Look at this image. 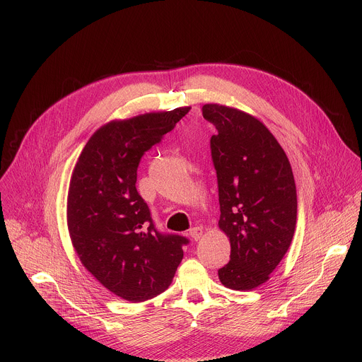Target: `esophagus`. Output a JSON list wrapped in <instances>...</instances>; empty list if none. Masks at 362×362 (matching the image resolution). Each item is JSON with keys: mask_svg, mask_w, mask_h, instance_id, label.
<instances>
[{"mask_svg": "<svg viewBox=\"0 0 362 362\" xmlns=\"http://www.w3.org/2000/svg\"><path fill=\"white\" fill-rule=\"evenodd\" d=\"M189 235H190V238H192L193 240H199L200 236H202V228H199V226L192 228V229L189 230Z\"/></svg>", "mask_w": 362, "mask_h": 362, "instance_id": "obj_1", "label": "esophagus"}]
</instances>
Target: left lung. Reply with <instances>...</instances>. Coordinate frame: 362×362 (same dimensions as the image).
<instances>
[{
    "label": "left lung",
    "instance_id": "8db88e82",
    "mask_svg": "<svg viewBox=\"0 0 362 362\" xmlns=\"http://www.w3.org/2000/svg\"><path fill=\"white\" fill-rule=\"evenodd\" d=\"M230 261L218 271L235 291L262 285L285 256L296 225V187L286 154L267 126L238 109L204 105Z\"/></svg>",
    "mask_w": 362,
    "mask_h": 362
}]
</instances>
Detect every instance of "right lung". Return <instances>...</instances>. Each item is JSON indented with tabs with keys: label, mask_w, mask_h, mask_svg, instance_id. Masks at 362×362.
<instances>
[{
	"label": "right lung",
	"mask_w": 362,
	"mask_h": 362,
	"mask_svg": "<svg viewBox=\"0 0 362 362\" xmlns=\"http://www.w3.org/2000/svg\"><path fill=\"white\" fill-rule=\"evenodd\" d=\"M190 107L146 113L100 127L73 170L67 223L86 269L115 295L141 302L165 292L183 259L189 239L156 229L136 189L143 154Z\"/></svg>",
	"instance_id": "right-lung-1"
}]
</instances>
